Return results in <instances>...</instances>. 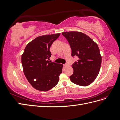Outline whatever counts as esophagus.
Returning <instances> with one entry per match:
<instances>
[{
	"instance_id": "esophagus-1",
	"label": "esophagus",
	"mask_w": 120,
	"mask_h": 120,
	"mask_svg": "<svg viewBox=\"0 0 120 120\" xmlns=\"http://www.w3.org/2000/svg\"><path fill=\"white\" fill-rule=\"evenodd\" d=\"M64 67H68V64H64Z\"/></svg>"
}]
</instances>
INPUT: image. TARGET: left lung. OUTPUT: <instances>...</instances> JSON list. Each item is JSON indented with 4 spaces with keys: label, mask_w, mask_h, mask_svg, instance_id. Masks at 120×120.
Wrapping results in <instances>:
<instances>
[{
    "label": "left lung",
    "mask_w": 120,
    "mask_h": 120,
    "mask_svg": "<svg viewBox=\"0 0 120 120\" xmlns=\"http://www.w3.org/2000/svg\"><path fill=\"white\" fill-rule=\"evenodd\" d=\"M62 34L70 43L71 56H77L78 61L72 65L74 73L71 81L81 86H87L95 80L100 70L101 56L97 43L81 32H63Z\"/></svg>",
    "instance_id": "8db88e82"
}]
</instances>
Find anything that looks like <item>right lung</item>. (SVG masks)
<instances>
[{
	"label": "right lung",
	"instance_id": "add662e5",
	"mask_svg": "<svg viewBox=\"0 0 120 120\" xmlns=\"http://www.w3.org/2000/svg\"><path fill=\"white\" fill-rule=\"evenodd\" d=\"M60 34L44 35L28 43L21 56L23 71L28 82L40 91L52 89L59 80L63 65L49 61L50 46Z\"/></svg>",
	"mask_w": 120,
	"mask_h": 120
}]
</instances>
